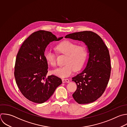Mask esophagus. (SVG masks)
I'll return each mask as SVG.
<instances>
[{
	"label": "esophagus",
	"instance_id": "34e87169",
	"mask_svg": "<svg viewBox=\"0 0 127 127\" xmlns=\"http://www.w3.org/2000/svg\"><path fill=\"white\" fill-rule=\"evenodd\" d=\"M62 81H63V83H65V82L68 83V82H69V80L68 79H62Z\"/></svg>",
	"mask_w": 127,
	"mask_h": 127
}]
</instances>
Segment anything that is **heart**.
Here are the masks:
<instances>
[{
  "mask_svg": "<svg viewBox=\"0 0 127 127\" xmlns=\"http://www.w3.org/2000/svg\"><path fill=\"white\" fill-rule=\"evenodd\" d=\"M57 51L66 56L64 66L57 68L52 73L61 77H67L71 75L74 69L80 70L86 62L88 56V50L84 46H78L70 41H64L59 44L56 47ZM44 57L47 63L55 66L56 65V54L50 50L45 51Z\"/></svg>",
  "mask_w": 127,
  "mask_h": 127,
  "instance_id": "obj_1",
  "label": "heart"
}]
</instances>
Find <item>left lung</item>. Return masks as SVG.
<instances>
[{
	"label": "left lung",
	"mask_w": 127,
	"mask_h": 127,
	"mask_svg": "<svg viewBox=\"0 0 127 127\" xmlns=\"http://www.w3.org/2000/svg\"><path fill=\"white\" fill-rule=\"evenodd\" d=\"M65 38L81 41L87 46L89 53L85 69L72 78L77 85L72 94L78 104H88L98 99L104 93L111 74L110 57L101 38L91 31L69 34Z\"/></svg>",
	"instance_id": "8db88e82"
}]
</instances>
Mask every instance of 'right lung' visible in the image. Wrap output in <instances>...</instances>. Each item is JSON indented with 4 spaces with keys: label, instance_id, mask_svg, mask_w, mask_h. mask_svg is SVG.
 Masks as SVG:
<instances>
[{
    "label": "right lung",
    "instance_id": "right-lung-1",
    "mask_svg": "<svg viewBox=\"0 0 127 127\" xmlns=\"http://www.w3.org/2000/svg\"><path fill=\"white\" fill-rule=\"evenodd\" d=\"M63 38L40 30L32 33L21 46L16 56L14 76L20 91L29 100L36 103L46 102L62 83L55 75L46 77L48 64L44 54L50 43Z\"/></svg>",
    "mask_w": 127,
    "mask_h": 127
}]
</instances>
